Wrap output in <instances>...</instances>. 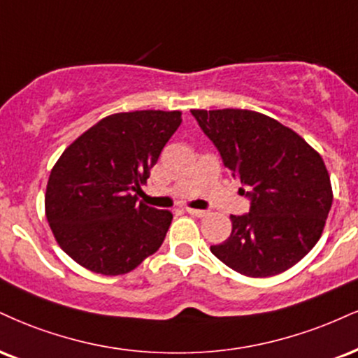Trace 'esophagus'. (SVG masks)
Masks as SVG:
<instances>
[{
    "instance_id": "obj_1",
    "label": "esophagus",
    "mask_w": 358,
    "mask_h": 358,
    "mask_svg": "<svg viewBox=\"0 0 358 358\" xmlns=\"http://www.w3.org/2000/svg\"><path fill=\"white\" fill-rule=\"evenodd\" d=\"M185 210H187V213H190V215H193V217H205V215H206V212H205V210L188 208V206H187V208H185Z\"/></svg>"
}]
</instances>
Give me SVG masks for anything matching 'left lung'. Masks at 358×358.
Segmentation results:
<instances>
[{
    "mask_svg": "<svg viewBox=\"0 0 358 358\" xmlns=\"http://www.w3.org/2000/svg\"><path fill=\"white\" fill-rule=\"evenodd\" d=\"M250 200L231 215V234L210 250L247 277H273L299 264L324 231L330 176L315 150L294 130L250 110H192Z\"/></svg>",
    "mask_w": 358,
    "mask_h": 358,
    "instance_id": "left-lung-1",
    "label": "left lung"
}]
</instances>
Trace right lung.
Masks as SVG:
<instances>
[{"instance_id": "right-lung-1", "label": "right lung", "mask_w": 358, "mask_h": 358, "mask_svg": "<svg viewBox=\"0 0 358 358\" xmlns=\"http://www.w3.org/2000/svg\"><path fill=\"white\" fill-rule=\"evenodd\" d=\"M180 111L106 116L64 150L46 185V218L56 242L94 273L123 275L153 255L171 215L138 201Z\"/></svg>"}]
</instances>
